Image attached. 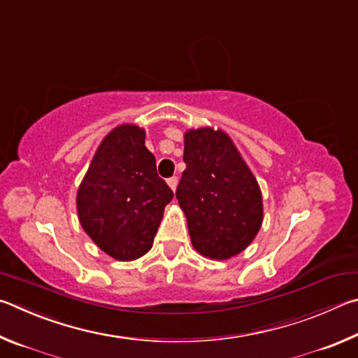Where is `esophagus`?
Returning <instances> with one entry per match:
<instances>
[{
	"label": "esophagus",
	"instance_id": "esophagus-1",
	"mask_svg": "<svg viewBox=\"0 0 358 358\" xmlns=\"http://www.w3.org/2000/svg\"><path fill=\"white\" fill-rule=\"evenodd\" d=\"M166 182H168V185H169V189H171V190L174 192L176 187H178V178H176V176H174V178H169V179L166 180Z\"/></svg>",
	"mask_w": 358,
	"mask_h": 358
}]
</instances>
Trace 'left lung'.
Segmentation results:
<instances>
[{
    "instance_id": "8db88e82",
    "label": "left lung",
    "mask_w": 358,
    "mask_h": 358,
    "mask_svg": "<svg viewBox=\"0 0 358 358\" xmlns=\"http://www.w3.org/2000/svg\"><path fill=\"white\" fill-rule=\"evenodd\" d=\"M185 171L176 190L192 245L209 259L243 252L262 224L258 180L227 131L214 127L184 134Z\"/></svg>"
}]
</instances>
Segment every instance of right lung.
Segmentation results:
<instances>
[{
	"mask_svg": "<svg viewBox=\"0 0 358 358\" xmlns=\"http://www.w3.org/2000/svg\"><path fill=\"white\" fill-rule=\"evenodd\" d=\"M146 131L121 124L99 144L77 192L81 228L113 259L134 261L152 248L173 192L159 178Z\"/></svg>",
	"mask_w": 358,
	"mask_h": 358,
	"instance_id": "1",
	"label": "right lung"
}]
</instances>
